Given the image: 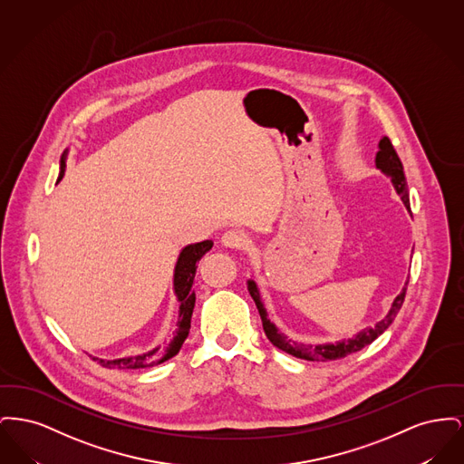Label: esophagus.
I'll return each mask as SVG.
<instances>
[{"label":"esophagus","instance_id":"34e87169","mask_svg":"<svg viewBox=\"0 0 464 464\" xmlns=\"http://www.w3.org/2000/svg\"><path fill=\"white\" fill-rule=\"evenodd\" d=\"M221 243L227 248H233V250H242L245 246V235L242 231H237V229H229L222 235Z\"/></svg>","mask_w":464,"mask_h":464}]
</instances>
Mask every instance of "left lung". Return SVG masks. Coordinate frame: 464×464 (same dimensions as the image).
<instances>
[{"instance_id": "obj_1", "label": "left lung", "mask_w": 464, "mask_h": 464, "mask_svg": "<svg viewBox=\"0 0 464 464\" xmlns=\"http://www.w3.org/2000/svg\"><path fill=\"white\" fill-rule=\"evenodd\" d=\"M375 167L381 172H384L386 176L392 177V182H393L400 198L403 201V205L407 207V210H411V201H409V193H407V182H405V174H403V165H401L397 151H395V148H393V144H392V140L388 137H382L379 140V151L375 155ZM407 284H405L403 290L398 294L397 299L393 301L392 309L386 314V318H382L379 324H375L372 329H365V331L360 332L358 335H354L353 339H348V341H339L335 344H314V346L313 344L292 343L290 339H287L284 334H280L278 329L267 320V314H266V309L263 306L259 290H257V285H256L254 280H248V292H250L256 306L259 309L266 335L273 343V346H276L278 350L292 354L295 358H303V360H309V362H331V360H341V358H344L348 354L356 353L362 348L369 346L372 341H375L382 332L386 331L393 324L398 311H400L401 304H403L405 292H407Z\"/></svg>"}]
</instances>
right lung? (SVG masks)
Listing matches in <instances>:
<instances>
[{"instance_id":"right-lung-1","label":"right lung","mask_w":464,"mask_h":464,"mask_svg":"<svg viewBox=\"0 0 464 464\" xmlns=\"http://www.w3.org/2000/svg\"><path fill=\"white\" fill-rule=\"evenodd\" d=\"M64 172H66V151L61 158V174H59L57 182L64 177ZM212 245H214L212 240L188 245L182 248V252L177 259L174 290H176L177 301L180 306H179L176 335L167 346H158L148 353L130 354V356H123L118 360H102V358H93V360H97L106 369L133 371V369L155 367L158 363H163L169 358L176 356L189 334V327H191V314H193L195 299H197V295L193 292V280L197 275V267H198L199 259L212 248Z\"/></svg>"}]
</instances>
